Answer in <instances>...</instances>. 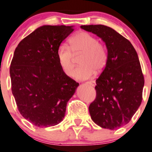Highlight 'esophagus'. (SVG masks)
<instances>
[{
	"instance_id": "34e87169",
	"label": "esophagus",
	"mask_w": 152,
	"mask_h": 152,
	"mask_svg": "<svg viewBox=\"0 0 152 152\" xmlns=\"http://www.w3.org/2000/svg\"><path fill=\"white\" fill-rule=\"evenodd\" d=\"M86 83V84L90 85V86H95V85H96V83H95V81H94V80H90V81H87Z\"/></svg>"
}]
</instances>
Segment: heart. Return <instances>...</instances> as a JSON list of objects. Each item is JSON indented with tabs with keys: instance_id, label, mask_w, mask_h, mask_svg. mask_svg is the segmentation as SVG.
I'll list each match as a JSON object with an SVG mask.
<instances>
[{
	"instance_id": "1",
	"label": "heart",
	"mask_w": 152,
	"mask_h": 152,
	"mask_svg": "<svg viewBox=\"0 0 152 152\" xmlns=\"http://www.w3.org/2000/svg\"><path fill=\"white\" fill-rule=\"evenodd\" d=\"M83 53L80 58L82 66L75 70L73 76L77 80L91 78L95 70L101 72L104 69L107 61V52L104 46L91 34L80 32L69 39V47L62 45L57 50L58 64L62 71L68 76L72 75L74 69V55Z\"/></svg>"
}]
</instances>
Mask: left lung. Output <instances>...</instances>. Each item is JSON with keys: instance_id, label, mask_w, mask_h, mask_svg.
Wrapping results in <instances>:
<instances>
[{"instance_id": "1", "label": "left lung", "mask_w": 152, "mask_h": 152, "mask_svg": "<svg viewBox=\"0 0 152 152\" xmlns=\"http://www.w3.org/2000/svg\"><path fill=\"white\" fill-rule=\"evenodd\" d=\"M102 39L107 50L106 66L96 80V99L89 107L92 121L115 130L131 121L142 102L144 77L138 55L127 39L102 24L81 25Z\"/></svg>"}]
</instances>
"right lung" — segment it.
Listing matches in <instances>:
<instances>
[{"label":"right lung","instance_id":"right-lung-1","mask_svg":"<svg viewBox=\"0 0 152 152\" xmlns=\"http://www.w3.org/2000/svg\"><path fill=\"white\" fill-rule=\"evenodd\" d=\"M74 26L43 25L15 48L10 65L12 92L20 113L39 128L63 121L66 105L79 86L62 71L57 50Z\"/></svg>","mask_w":152,"mask_h":152}]
</instances>
